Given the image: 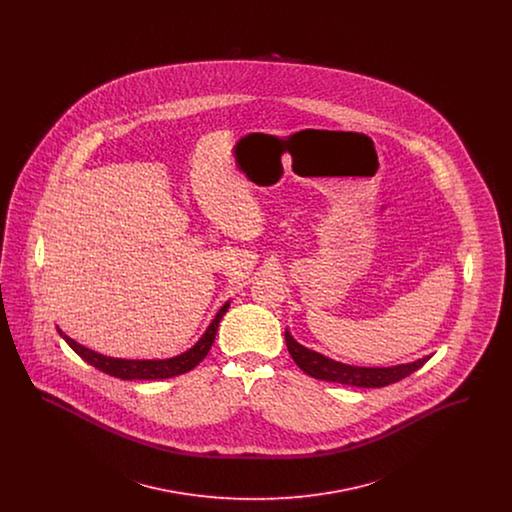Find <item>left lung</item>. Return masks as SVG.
Listing matches in <instances>:
<instances>
[{
  "label": "left lung",
  "mask_w": 512,
  "mask_h": 512,
  "mask_svg": "<svg viewBox=\"0 0 512 512\" xmlns=\"http://www.w3.org/2000/svg\"><path fill=\"white\" fill-rule=\"evenodd\" d=\"M286 345L292 355L295 365L299 366L303 372L317 380H326V382H336L343 386H355V388H384L395 384L414 370H418L424 365L430 357L418 359L414 363L397 366H382V368H366V366L343 365L338 361H332L324 355H320L313 349L303 347L301 343L293 340L292 334L286 330Z\"/></svg>",
  "instance_id": "obj_1"
}]
</instances>
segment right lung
<instances>
[{
  "instance_id": "right-lung-1",
  "label": "right lung",
  "mask_w": 512,
  "mask_h": 512,
  "mask_svg": "<svg viewBox=\"0 0 512 512\" xmlns=\"http://www.w3.org/2000/svg\"><path fill=\"white\" fill-rule=\"evenodd\" d=\"M228 307H230V301H226L220 307L217 317L213 318V322L209 324V328L205 330L201 340L197 341L192 349H188L186 353H182L178 357L161 359V361H128V359L105 357V355L96 353V351L71 340L59 328H57V332L63 340L73 347L76 355H80L88 365L96 366L98 370L109 374V376H115V378H121V380H163V378H172V376L184 374V372L192 370L205 359V355L209 353V349L215 341V336H217L219 322L224 317V313L228 311Z\"/></svg>"
}]
</instances>
